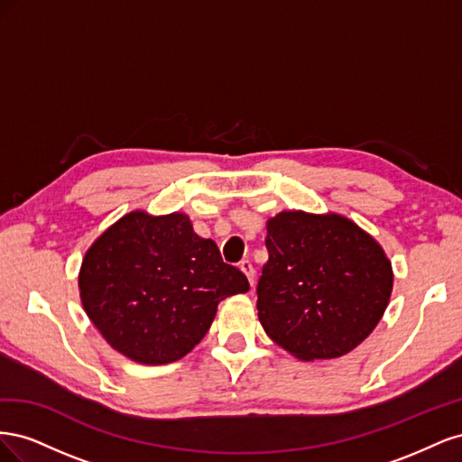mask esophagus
I'll return each instance as SVG.
<instances>
[{
  "label": "esophagus",
  "instance_id": "esophagus-1",
  "mask_svg": "<svg viewBox=\"0 0 462 462\" xmlns=\"http://www.w3.org/2000/svg\"><path fill=\"white\" fill-rule=\"evenodd\" d=\"M239 268H241V272H243V273L248 277V283H250V285H254V279H256V270H254L253 262H250V260L246 258V260H243V262H241Z\"/></svg>",
  "mask_w": 462,
  "mask_h": 462
}]
</instances>
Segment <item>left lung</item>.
Masks as SVG:
<instances>
[{
  "instance_id": "left-lung-1",
  "label": "left lung",
  "mask_w": 462,
  "mask_h": 462,
  "mask_svg": "<svg viewBox=\"0 0 462 462\" xmlns=\"http://www.w3.org/2000/svg\"><path fill=\"white\" fill-rule=\"evenodd\" d=\"M258 318L300 360L337 358L365 341L393 289L383 248L339 214L282 212L268 221Z\"/></svg>"
}]
</instances>
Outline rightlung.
Segmentation results:
<instances>
[{
    "label": "right lung",
    "mask_w": 462,
    "mask_h": 462,
    "mask_svg": "<svg viewBox=\"0 0 462 462\" xmlns=\"http://www.w3.org/2000/svg\"><path fill=\"white\" fill-rule=\"evenodd\" d=\"M80 300L102 337L138 365H170L197 346L217 304L250 289L185 214L131 212L87 250Z\"/></svg>",
    "instance_id": "right-lung-1"
}]
</instances>
